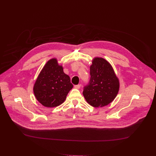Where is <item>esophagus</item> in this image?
Masks as SVG:
<instances>
[{
    "label": "esophagus",
    "instance_id": "34e87169",
    "mask_svg": "<svg viewBox=\"0 0 156 156\" xmlns=\"http://www.w3.org/2000/svg\"><path fill=\"white\" fill-rule=\"evenodd\" d=\"M81 87V85L80 84H78V85H76L74 86V88H76V89H80Z\"/></svg>",
    "mask_w": 156,
    "mask_h": 156
}]
</instances>
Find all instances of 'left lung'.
<instances>
[{"label":"left lung","mask_w":156,"mask_h":156,"mask_svg":"<svg viewBox=\"0 0 156 156\" xmlns=\"http://www.w3.org/2000/svg\"><path fill=\"white\" fill-rule=\"evenodd\" d=\"M90 66V80L84 87L83 95L94 107H102L113 101L119 91V80L110 63L102 58H94Z\"/></svg>","instance_id":"obj_1"}]
</instances>
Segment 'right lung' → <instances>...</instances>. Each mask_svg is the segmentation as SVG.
<instances>
[{
  "mask_svg": "<svg viewBox=\"0 0 156 156\" xmlns=\"http://www.w3.org/2000/svg\"><path fill=\"white\" fill-rule=\"evenodd\" d=\"M73 88L69 76L56 58L49 60L39 74L34 86L37 100L46 107H57L64 102Z\"/></svg>",
  "mask_w": 156,
  "mask_h": 156,
  "instance_id": "1",
  "label": "right lung"
}]
</instances>
